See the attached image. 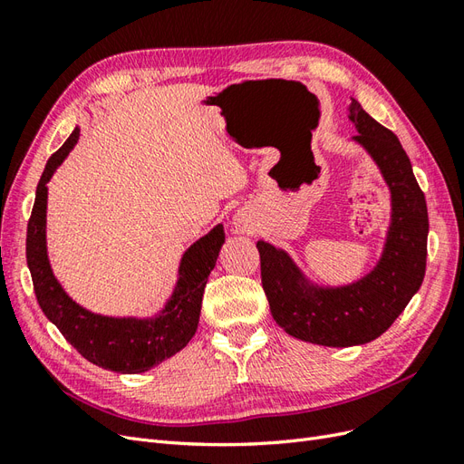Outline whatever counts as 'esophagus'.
<instances>
[{
  "label": "esophagus",
  "mask_w": 464,
  "mask_h": 464,
  "mask_svg": "<svg viewBox=\"0 0 464 464\" xmlns=\"http://www.w3.org/2000/svg\"><path fill=\"white\" fill-rule=\"evenodd\" d=\"M234 224H236V228L240 230V232H251V228H254V227H251L249 218H247V217H244V215H237Z\"/></svg>",
  "instance_id": "1"
}]
</instances>
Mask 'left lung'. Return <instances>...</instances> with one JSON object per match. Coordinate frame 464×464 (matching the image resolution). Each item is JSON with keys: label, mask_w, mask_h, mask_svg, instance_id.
Instances as JSON below:
<instances>
[{"label": "left lung", "mask_w": 464, "mask_h": 464, "mask_svg": "<svg viewBox=\"0 0 464 464\" xmlns=\"http://www.w3.org/2000/svg\"><path fill=\"white\" fill-rule=\"evenodd\" d=\"M354 141L368 150L391 189V224L375 269L339 288L315 286L286 251L257 242L261 283L275 321L288 334L321 346L366 344L383 334L422 286L428 256V207L397 135L350 102Z\"/></svg>", "instance_id": "obj_1"}]
</instances>
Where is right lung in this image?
Here are the masks:
<instances>
[{"instance_id":"right-lung-1","label":"right lung","mask_w":464,"mask_h":464,"mask_svg":"<svg viewBox=\"0 0 464 464\" xmlns=\"http://www.w3.org/2000/svg\"><path fill=\"white\" fill-rule=\"evenodd\" d=\"M77 139L79 128L52 154L42 172L26 228V265L42 312L82 358L110 372L141 373L179 353L198 331L205 285L224 244V228L218 224L186 251L172 298L157 317L118 319L87 312L55 280L46 251V184Z\"/></svg>"}]
</instances>
